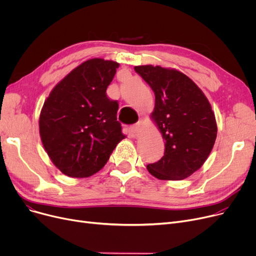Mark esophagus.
Masks as SVG:
<instances>
[{
  "label": "esophagus",
  "mask_w": 256,
  "mask_h": 256,
  "mask_svg": "<svg viewBox=\"0 0 256 256\" xmlns=\"http://www.w3.org/2000/svg\"><path fill=\"white\" fill-rule=\"evenodd\" d=\"M140 130H141V124H140V122L136 124L135 126H130V128H128L130 135L132 138H136V137L139 135Z\"/></svg>",
  "instance_id": "esophagus-1"
}]
</instances>
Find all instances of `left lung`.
<instances>
[{
    "mask_svg": "<svg viewBox=\"0 0 256 256\" xmlns=\"http://www.w3.org/2000/svg\"><path fill=\"white\" fill-rule=\"evenodd\" d=\"M135 72L156 96L152 114L165 140L163 158L147 165L158 180H180L204 165L217 137L212 106L186 74L160 66H136Z\"/></svg>",
    "mask_w": 256,
    "mask_h": 256,
    "instance_id": "obj_1",
    "label": "left lung"
}]
</instances>
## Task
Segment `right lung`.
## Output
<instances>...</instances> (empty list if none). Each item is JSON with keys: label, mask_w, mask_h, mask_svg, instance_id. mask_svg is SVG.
Listing matches in <instances>:
<instances>
[{"label": "right lung", "mask_w": 256, "mask_h": 256, "mask_svg": "<svg viewBox=\"0 0 256 256\" xmlns=\"http://www.w3.org/2000/svg\"><path fill=\"white\" fill-rule=\"evenodd\" d=\"M119 64L91 59L52 89L39 118V132L52 162L67 176L88 178L108 162L124 139L118 102L106 96Z\"/></svg>", "instance_id": "obj_1"}]
</instances>
